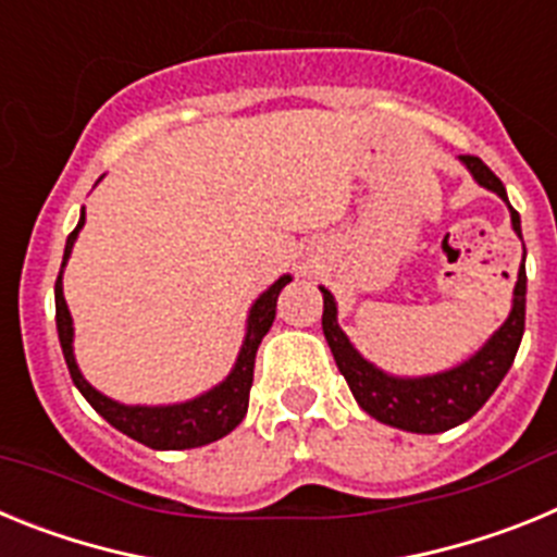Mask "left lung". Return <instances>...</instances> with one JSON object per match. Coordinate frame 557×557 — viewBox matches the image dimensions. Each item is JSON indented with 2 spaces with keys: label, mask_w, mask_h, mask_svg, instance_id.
Wrapping results in <instances>:
<instances>
[{
  "label": "left lung",
  "mask_w": 557,
  "mask_h": 557,
  "mask_svg": "<svg viewBox=\"0 0 557 557\" xmlns=\"http://www.w3.org/2000/svg\"><path fill=\"white\" fill-rule=\"evenodd\" d=\"M460 161L471 170L476 184L496 191L502 200H508V191L502 186L488 166L476 156H460ZM510 220H513L516 234L521 236L519 211L510 206ZM323 293V334L334 354L339 373L346 376L354 398L359 407L373 416L382 424L398 426L407 432H421V435H435L451 426L469 421L476 410L491 398V393L499 387L505 373L513 366L516 351H519L521 334H524V295H528V273L524 262L519 270V282L513 289V309L510 318L502 323L499 332L476 351L469 362L451 368L446 373L421 379H396L373 368L368 359L357 354V348L348 343L343 329L337 326V307L329 289Z\"/></svg>",
  "instance_id": "1"
}]
</instances>
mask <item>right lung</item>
Returning <instances> with one entry per match:
<instances>
[{
    "instance_id": "obj_1",
    "label": "right lung",
    "mask_w": 557,
    "mask_h": 557,
    "mask_svg": "<svg viewBox=\"0 0 557 557\" xmlns=\"http://www.w3.org/2000/svg\"><path fill=\"white\" fill-rule=\"evenodd\" d=\"M83 223H86V211H83L77 228L69 234L66 250H63V264H66L69 253H72V245H75L77 231L83 228ZM61 275H58L55 282V323L58 337H61L63 359H66L69 373H72V382L77 385V391L86 396L88 405L95 407L108 424L116 426L120 432H125L133 441L150 446V449H195V446H206L211 444V441H220V437L228 435V432L243 421L245 412H248L250 385H253L256 351H259V343H262L264 334L273 326L275 298H278V293L293 282L289 275H282V278L253 304L243 351H239L234 371H231V376L225 379L223 385H218L214 391L206 393V396L191 398L186 405L172 407L116 405V401H111V398H106L102 393H97L95 387L88 385L86 379H83V373L77 371L75 354H72V314H69L66 301H63Z\"/></svg>"
}]
</instances>
